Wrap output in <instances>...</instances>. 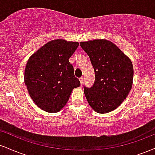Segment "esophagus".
Returning a JSON list of instances; mask_svg holds the SVG:
<instances>
[{"instance_id": "1", "label": "esophagus", "mask_w": 155, "mask_h": 155, "mask_svg": "<svg viewBox=\"0 0 155 155\" xmlns=\"http://www.w3.org/2000/svg\"><path fill=\"white\" fill-rule=\"evenodd\" d=\"M79 81H80V83H81V84H82V83H83V81H84V78L83 77L80 78Z\"/></svg>"}]
</instances>
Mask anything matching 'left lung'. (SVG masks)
I'll return each mask as SVG.
<instances>
[{
	"mask_svg": "<svg viewBox=\"0 0 155 155\" xmlns=\"http://www.w3.org/2000/svg\"><path fill=\"white\" fill-rule=\"evenodd\" d=\"M80 46L90 57L95 74L92 87H84V90L89 104L99 114L114 111L132 88V62L114 44L106 39L80 42Z\"/></svg>",
	"mask_w": 155,
	"mask_h": 155,
	"instance_id": "1",
	"label": "left lung"
}]
</instances>
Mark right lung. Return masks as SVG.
Masks as SVG:
<instances>
[{
    "instance_id": "add662e5",
    "label": "right lung",
    "mask_w": 155,
    "mask_h": 155,
    "mask_svg": "<svg viewBox=\"0 0 155 155\" xmlns=\"http://www.w3.org/2000/svg\"><path fill=\"white\" fill-rule=\"evenodd\" d=\"M79 43L55 39L30 57L25 69V84L32 100L41 109L56 113L65 106L72 90L80 86L68 59Z\"/></svg>"
}]
</instances>
